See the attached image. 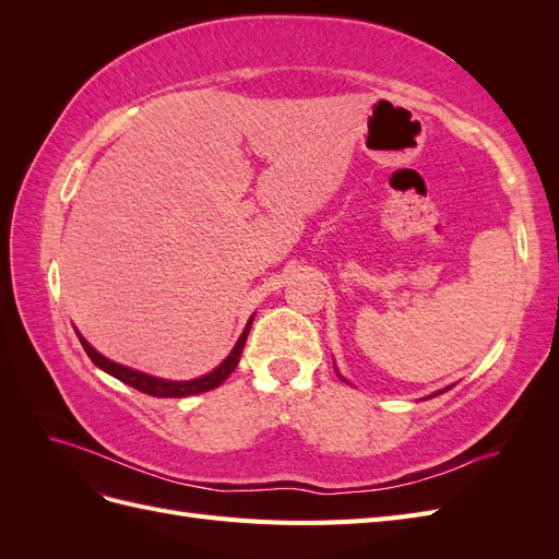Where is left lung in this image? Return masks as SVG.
<instances>
[{
    "instance_id": "left-lung-1",
    "label": "left lung",
    "mask_w": 559,
    "mask_h": 559,
    "mask_svg": "<svg viewBox=\"0 0 559 559\" xmlns=\"http://www.w3.org/2000/svg\"><path fill=\"white\" fill-rule=\"evenodd\" d=\"M335 373H337V368H335ZM337 378L345 380L341 373H337ZM345 382H347V380H345ZM448 389H452V386H445V389H441V392H436V394H431V396H427V399H433V396H438V394H443V392H448Z\"/></svg>"
}]
</instances>
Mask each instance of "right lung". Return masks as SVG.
<instances>
[{"label":"right lung","mask_w":559,"mask_h":559,"mask_svg":"<svg viewBox=\"0 0 559 559\" xmlns=\"http://www.w3.org/2000/svg\"><path fill=\"white\" fill-rule=\"evenodd\" d=\"M251 321H253V314L249 317L242 335L238 337V343H235V347L230 349L228 357H226L222 364H218V366L212 370V373L193 378V380H165V378H156V376L142 373V370L128 368V366H123V364H116V361L103 357V354H99L79 331H76V335H79V341H81L83 349H86V354L91 357V361H93L97 368H103L105 373L114 376L116 380H121V382L130 384L132 389H138V392L148 394V396H158V399H183V396H193V394L210 392V389H216L218 384H224V380L233 373L235 366H238V361H240V354H242V349H245L247 335H249V329H251Z\"/></svg>","instance_id":"obj_1"}]
</instances>
